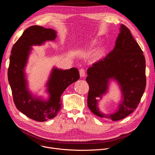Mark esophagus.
<instances>
[{
	"mask_svg": "<svg viewBox=\"0 0 155 155\" xmlns=\"http://www.w3.org/2000/svg\"><path fill=\"white\" fill-rule=\"evenodd\" d=\"M80 72V77H84L85 75H86V72H85V71L84 69H81L79 71Z\"/></svg>",
	"mask_w": 155,
	"mask_h": 155,
	"instance_id": "34e87169",
	"label": "esophagus"
}]
</instances>
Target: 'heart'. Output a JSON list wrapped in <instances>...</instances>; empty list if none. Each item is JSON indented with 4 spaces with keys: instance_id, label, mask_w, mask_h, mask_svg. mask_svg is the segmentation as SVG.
<instances>
[{
    "instance_id": "b5f03b06",
    "label": "heart",
    "mask_w": 155,
    "mask_h": 155,
    "mask_svg": "<svg viewBox=\"0 0 155 155\" xmlns=\"http://www.w3.org/2000/svg\"><path fill=\"white\" fill-rule=\"evenodd\" d=\"M96 41H93L90 45H89V47H94V45H96Z\"/></svg>"
}]
</instances>
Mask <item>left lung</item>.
<instances>
[{"mask_svg": "<svg viewBox=\"0 0 155 155\" xmlns=\"http://www.w3.org/2000/svg\"><path fill=\"white\" fill-rule=\"evenodd\" d=\"M86 80L90 86L87 106L94 114L102 118L118 121L137 108L146 86L145 59L138 43L124 25L120 27L114 50L88 68ZM112 81L119 86L121 100L114 112L104 113L99 108L98 102L108 93Z\"/></svg>", "mask_w": 155, "mask_h": 155, "instance_id": "8db88e82", "label": "left lung"}]
</instances>
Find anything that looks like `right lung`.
Masks as SVG:
<instances>
[{
  "label": "right lung",
  "instance_id": "add662e5",
  "mask_svg": "<svg viewBox=\"0 0 155 155\" xmlns=\"http://www.w3.org/2000/svg\"><path fill=\"white\" fill-rule=\"evenodd\" d=\"M57 32L39 26H32L25 32L13 45L10 56L8 79L17 109L32 120L46 121L54 118L61 110V96L69 85L80 78L77 68L51 69L45 84L47 98L35 95L29 88L26 68L33 46L54 41Z\"/></svg>",
  "mask_w": 155,
  "mask_h": 155
}]
</instances>
